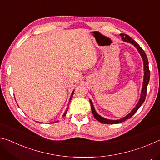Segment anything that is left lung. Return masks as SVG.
Here are the masks:
<instances>
[{"mask_svg":"<svg viewBox=\"0 0 160 160\" xmlns=\"http://www.w3.org/2000/svg\"><path fill=\"white\" fill-rule=\"evenodd\" d=\"M121 37L122 38V39L123 41H125L126 42L131 43V44H133L135 47L137 48V49L138 50L139 53L141 55L142 60H143V64H144V81H143V85H142V92H141V95H140V98L138 103L136 106L132 110V112H130L128 115L125 117H123L122 118L119 119V120H109V119H107L102 117L101 116H99L98 113H97L95 110H94V108L93 107V104L92 102H91V100H90V104H91V109H92V112L93 115L94 116L97 121H99V122H101L102 123H105V124H115V123H119L123 122V121H126V119H128L131 117H132L133 116L134 113L137 112L138 109H139L140 107L141 106L142 104L145 102V97H146V94H147V87L148 85L149 80H150V69H149V66H148V60L147 58V56L145 53L144 50L140 47V46L138 44V43L135 42L133 39H132L131 37H130L128 35H127L126 34H121Z\"/></svg>","mask_w":160,"mask_h":160,"instance_id":"obj_1","label":"left lung"}]
</instances>
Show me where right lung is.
Returning a JSON list of instances; mask_svg holds the SVG:
<instances>
[{"label": "right lung", "mask_w": 160, "mask_h": 160, "mask_svg": "<svg viewBox=\"0 0 160 160\" xmlns=\"http://www.w3.org/2000/svg\"><path fill=\"white\" fill-rule=\"evenodd\" d=\"M72 94H73V92H72V94H71V97H70V100H71V99H72ZM68 110V109H67ZM67 110H66V112H65V113H64V114H63V116H66V112H67ZM55 122V123H56Z\"/></svg>", "instance_id": "obj_1"}]
</instances>
